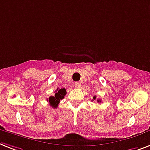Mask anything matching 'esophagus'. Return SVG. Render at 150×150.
Returning <instances> with one entry per match:
<instances>
[{"label":"esophagus","instance_id":"obj_1","mask_svg":"<svg viewBox=\"0 0 150 150\" xmlns=\"http://www.w3.org/2000/svg\"><path fill=\"white\" fill-rule=\"evenodd\" d=\"M74 84H75V86H76V88H80V86H81V84H80V82H76Z\"/></svg>","mask_w":150,"mask_h":150}]
</instances>
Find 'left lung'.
<instances>
[{"label": "left lung", "mask_w": 150, "mask_h": 150, "mask_svg": "<svg viewBox=\"0 0 150 150\" xmlns=\"http://www.w3.org/2000/svg\"><path fill=\"white\" fill-rule=\"evenodd\" d=\"M96 96H93V100H96ZM93 100H92V101ZM96 101H97V103H101V100H100V99H98V100H96Z\"/></svg>", "instance_id": "left-lung-1"}]
</instances>
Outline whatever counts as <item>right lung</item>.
Returning a JSON list of instances; mask_svg holds the SVG:
<instances>
[{"mask_svg":"<svg viewBox=\"0 0 150 150\" xmlns=\"http://www.w3.org/2000/svg\"><path fill=\"white\" fill-rule=\"evenodd\" d=\"M67 91L65 88L63 89H57L55 91V94L54 96H51L47 99V101H49L50 105L54 107V108H57L58 106V104L61 100L64 98V96L66 95Z\"/></svg>","mask_w":150,"mask_h":150,"instance_id":"obj_1","label":"right lung"}]
</instances>
